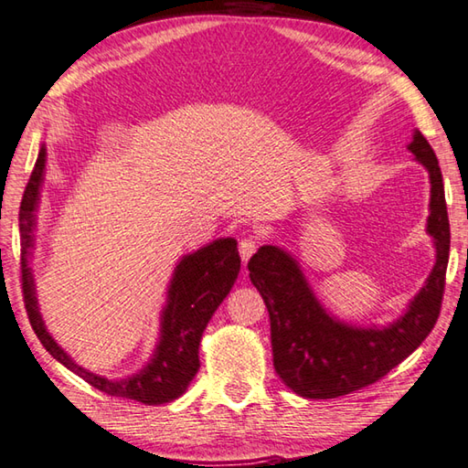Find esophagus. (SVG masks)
Instances as JSON below:
<instances>
[{"instance_id":"obj_1","label":"esophagus","mask_w":468,"mask_h":468,"mask_svg":"<svg viewBox=\"0 0 468 468\" xmlns=\"http://www.w3.org/2000/svg\"><path fill=\"white\" fill-rule=\"evenodd\" d=\"M257 240H254V238H242L240 240V244H238V252H240V257H242V262L246 264L250 261V257L254 252H257Z\"/></svg>"}]
</instances>
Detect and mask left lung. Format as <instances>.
Here are the masks:
<instances>
[{"mask_svg": "<svg viewBox=\"0 0 468 468\" xmlns=\"http://www.w3.org/2000/svg\"><path fill=\"white\" fill-rule=\"evenodd\" d=\"M408 151L430 175L426 232L434 238L436 262L398 320L360 328L334 317L315 297L297 259L281 246H261L249 262L250 281L271 317L272 365L289 389L305 399H334L373 385L408 358L438 320L451 252L444 183L420 130H413Z\"/></svg>", "mask_w": 468, "mask_h": 468, "instance_id": "1", "label": "left lung"}]
</instances>
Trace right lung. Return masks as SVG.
<instances>
[{
	"mask_svg": "<svg viewBox=\"0 0 468 468\" xmlns=\"http://www.w3.org/2000/svg\"><path fill=\"white\" fill-rule=\"evenodd\" d=\"M47 166V146H40V153L26 185L20 206V250H22V289L28 320L37 332L42 346L52 358L65 365L69 371L79 375L113 398L134 399L146 405H163L181 398L187 391L193 377L199 371V342L211 315L230 293L234 281L240 272V257H238L234 238L201 246L199 250L185 254L175 267L173 279L166 289V303L161 312V334L156 348L148 363L138 373L126 378H108L87 371L77 365L67 352L50 336L40 315L37 285L30 269L34 250V230H37V211L40 204V189Z\"/></svg>",
	"mask_w": 468,
	"mask_h": 468,
	"instance_id": "1",
	"label": "right lung"
}]
</instances>
